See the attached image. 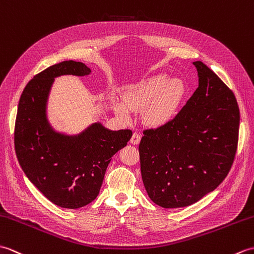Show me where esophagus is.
<instances>
[{"instance_id": "esophagus-1", "label": "esophagus", "mask_w": 254, "mask_h": 254, "mask_svg": "<svg viewBox=\"0 0 254 254\" xmlns=\"http://www.w3.org/2000/svg\"><path fill=\"white\" fill-rule=\"evenodd\" d=\"M140 139H141V137H140V134L138 132H133L132 136H131V139H130V143L138 144L140 142Z\"/></svg>"}]
</instances>
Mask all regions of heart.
Wrapping results in <instances>:
<instances>
[{
  "label": "heart",
  "instance_id": "b5f03b06",
  "mask_svg": "<svg viewBox=\"0 0 254 254\" xmlns=\"http://www.w3.org/2000/svg\"><path fill=\"white\" fill-rule=\"evenodd\" d=\"M186 92V86L179 78H171L160 74L149 78L136 87L131 88L125 94V106L115 104L118 114L127 117L128 111H139L151 103L144 113V118L150 125L161 126L170 122L176 113L180 101Z\"/></svg>",
  "mask_w": 254,
  "mask_h": 254
}]
</instances>
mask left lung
I'll return each instance as SVG.
<instances>
[{
    "instance_id": "left-lung-1",
    "label": "left lung",
    "mask_w": 254,
    "mask_h": 254,
    "mask_svg": "<svg viewBox=\"0 0 254 254\" xmlns=\"http://www.w3.org/2000/svg\"><path fill=\"white\" fill-rule=\"evenodd\" d=\"M199 87L173 120L143 130L139 144L142 182L165 208L195 203L218 187L237 151L240 113L226 84L200 61Z\"/></svg>"
}]
</instances>
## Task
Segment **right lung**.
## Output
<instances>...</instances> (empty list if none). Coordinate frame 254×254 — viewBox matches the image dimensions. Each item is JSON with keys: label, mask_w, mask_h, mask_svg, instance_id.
Instances as JSON below:
<instances>
[{"label": "right lung", "mask_w": 254, "mask_h": 254, "mask_svg": "<svg viewBox=\"0 0 254 254\" xmlns=\"http://www.w3.org/2000/svg\"><path fill=\"white\" fill-rule=\"evenodd\" d=\"M90 72L81 62L50 66L27 83L17 111L14 143L19 165L47 199L64 208H79L97 198L113 155L132 136L129 129L110 130L101 123L75 136L50 125L47 103L54 78Z\"/></svg>", "instance_id": "1"}]
</instances>
